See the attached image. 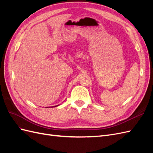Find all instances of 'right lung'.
Instances as JSON below:
<instances>
[{
	"instance_id": "1",
	"label": "right lung",
	"mask_w": 153,
	"mask_h": 153,
	"mask_svg": "<svg viewBox=\"0 0 153 153\" xmlns=\"http://www.w3.org/2000/svg\"><path fill=\"white\" fill-rule=\"evenodd\" d=\"M59 105H56V106H51V107H55V106H59ZM48 108V107H47Z\"/></svg>"
}]
</instances>
